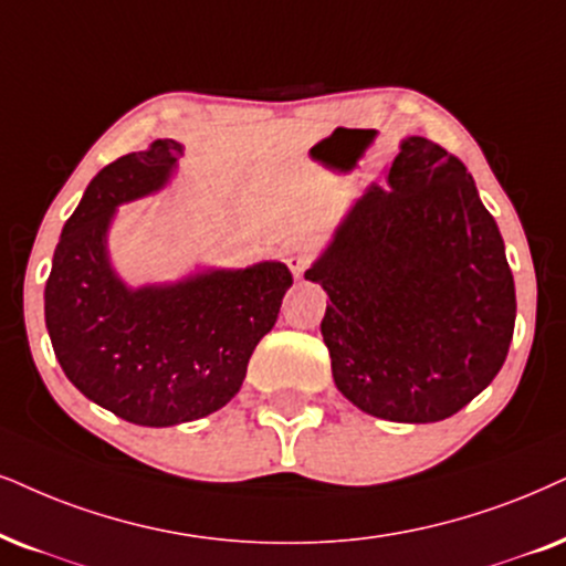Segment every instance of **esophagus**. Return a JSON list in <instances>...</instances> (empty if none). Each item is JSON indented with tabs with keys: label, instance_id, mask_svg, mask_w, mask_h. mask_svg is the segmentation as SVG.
Instances as JSON below:
<instances>
[{
	"label": "esophagus",
	"instance_id": "1",
	"mask_svg": "<svg viewBox=\"0 0 566 566\" xmlns=\"http://www.w3.org/2000/svg\"><path fill=\"white\" fill-rule=\"evenodd\" d=\"M284 259H287V266L295 276H303L307 263L313 259V245L303 238L297 240H290L287 245H284Z\"/></svg>",
	"mask_w": 566,
	"mask_h": 566
}]
</instances>
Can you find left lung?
<instances>
[{
  "label": "left lung",
  "instance_id": "left-lung-1",
  "mask_svg": "<svg viewBox=\"0 0 566 566\" xmlns=\"http://www.w3.org/2000/svg\"><path fill=\"white\" fill-rule=\"evenodd\" d=\"M326 290L321 334L336 389L395 423H436L493 381L514 332L504 240L468 167L402 140L389 185L355 203L305 271Z\"/></svg>",
  "mask_w": 566,
  "mask_h": 566
}]
</instances>
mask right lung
Instances as JSON below:
<instances>
[{
  "label": "right lung",
  "instance_id": "right-lung-1",
  "mask_svg": "<svg viewBox=\"0 0 566 566\" xmlns=\"http://www.w3.org/2000/svg\"><path fill=\"white\" fill-rule=\"evenodd\" d=\"M180 156V143L164 138L98 171L64 224L44 292L64 376L91 402L148 428L188 423L230 402L292 284L276 261L171 287L127 290L114 276L104 245L114 209L159 190Z\"/></svg>",
  "mask_w": 566,
  "mask_h": 566
}]
</instances>
